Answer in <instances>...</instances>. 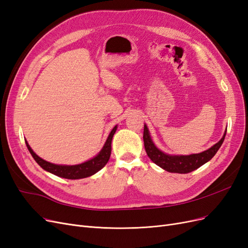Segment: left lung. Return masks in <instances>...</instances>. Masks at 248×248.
I'll return each instance as SVG.
<instances>
[{
	"mask_svg": "<svg viewBox=\"0 0 248 248\" xmlns=\"http://www.w3.org/2000/svg\"><path fill=\"white\" fill-rule=\"evenodd\" d=\"M226 133L227 129L224 131L221 140L218 142H216L211 148L206 150V151L190 155H170L162 152L161 150L155 146L151 136H150L148 126L146 124L144 125V137H142V139H144V145L147 155L155 164L170 172L187 174V172H190L199 169L202 164H205L206 162L212 159V157L221 147L224 140V137H226Z\"/></svg>",
	"mask_w": 248,
	"mask_h": 248,
	"instance_id": "8db88e82",
	"label": "left lung"
}]
</instances>
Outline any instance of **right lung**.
I'll return each mask as SVG.
<instances>
[{
  "label": "right lung",
  "mask_w": 248,
  "mask_h": 248,
  "mask_svg": "<svg viewBox=\"0 0 248 248\" xmlns=\"http://www.w3.org/2000/svg\"><path fill=\"white\" fill-rule=\"evenodd\" d=\"M117 127H118V125H116L114 128H112V130L108 134L106 142H104V145L98 154L94 156L91 159H89V160L82 162V163H79V164H74V166H67V164H56V163H51V162H48L46 160L42 159L41 157H39L33 151L32 148L30 147V145L28 144L27 140H26L27 148L30 151V153H31V155L33 156V158L44 170H46V171L50 172V174H54V175H56L58 177H61V178L77 180V179L87 178V177H90V176L96 174L97 171H99L108 163V161L109 159V156H110V152H111V140L117 130Z\"/></svg>",
  "instance_id": "right-lung-1"
}]
</instances>
